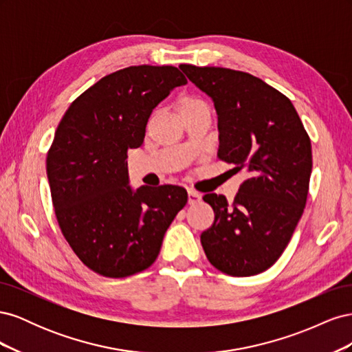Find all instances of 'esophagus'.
<instances>
[{"instance_id":"obj_1","label":"esophagus","mask_w":352,"mask_h":352,"mask_svg":"<svg viewBox=\"0 0 352 352\" xmlns=\"http://www.w3.org/2000/svg\"><path fill=\"white\" fill-rule=\"evenodd\" d=\"M201 201V194L195 189H188V202L189 204H197Z\"/></svg>"}]
</instances>
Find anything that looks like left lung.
Returning a JSON list of instances; mask_svg holds the SVG:
<instances>
[{"label":"left lung","mask_w":352,"mask_h":352,"mask_svg":"<svg viewBox=\"0 0 352 352\" xmlns=\"http://www.w3.org/2000/svg\"><path fill=\"white\" fill-rule=\"evenodd\" d=\"M214 102L219 153L248 177L229 204L202 197L214 223L201 233L208 261L230 276L258 274L278 261L300 221L313 167L311 141L291 100L250 73L180 65Z\"/></svg>","instance_id":"1"}]
</instances>
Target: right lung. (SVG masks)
I'll return each mask as SVG.
<instances>
[{
    "label": "right lung",
    "instance_id": "right-lung-1",
    "mask_svg": "<svg viewBox=\"0 0 352 352\" xmlns=\"http://www.w3.org/2000/svg\"><path fill=\"white\" fill-rule=\"evenodd\" d=\"M186 82L173 66L117 70L79 95L57 127L47 176L58 226L79 260L105 278L150 267L188 202L182 186L133 190L126 162L153 110Z\"/></svg>",
    "mask_w": 352,
    "mask_h": 352
}]
</instances>
